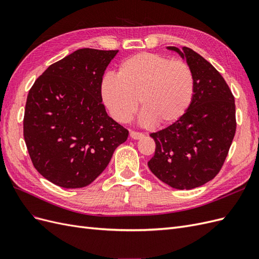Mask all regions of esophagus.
I'll return each instance as SVG.
<instances>
[{
  "instance_id": "esophagus-1",
  "label": "esophagus",
  "mask_w": 259,
  "mask_h": 259,
  "mask_svg": "<svg viewBox=\"0 0 259 259\" xmlns=\"http://www.w3.org/2000/svg\"><path fill=\"white\" fill-rule=\"evenodd\" d=\"M130 136H131V138H133V139H140V138H143L145 135L143 134V133H140V132L131 131V132H130Z\"/></svg>"
}]
</instances>
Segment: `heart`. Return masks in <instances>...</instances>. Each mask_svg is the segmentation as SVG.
Segmentation results:
<instances>
[{
  "label": "heart",
  "instance_id": "1",
  "mask_svg": "<svg viewBox=\"0 0 259 259\" xmlns=\"http://www.w3.org/2000/svg\"><path fill=\"white\" fill-rule=\"evenodd\" d=\"M194 92V74L186 61L153 53L126 58L117 76L108 74L101 83L105 104L119 123H127L136 114L140 100L144 123L173 124L190 108Z\"/></svg>",
  "mask_w": 259,
  "mask_h": 259
}]
</instances>
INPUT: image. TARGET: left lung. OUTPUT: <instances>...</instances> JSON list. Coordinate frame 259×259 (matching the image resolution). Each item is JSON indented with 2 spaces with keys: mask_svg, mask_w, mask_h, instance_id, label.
I'll use <instances>...</instances> for the list:
<instances>
[{
  "mask_svg": "<svg viewBox=\"0 0 259 259\" xmlns=\"http://www.w3.org/2000/svg\"><path fill=\"white\" fill-rule=\"evenodd\" d=\"M167 49L186 58L195 92L182 119L150 134L155 152L148 166L161 182L189 190L209 182L223 167L236 134V105L228 84L206 59L189 48Z\"/></svg>",
  "mask_w": 259,
  "mask_h": 259,
  "instance_id": "1",
  "label": "left lung"
}]
</instances>
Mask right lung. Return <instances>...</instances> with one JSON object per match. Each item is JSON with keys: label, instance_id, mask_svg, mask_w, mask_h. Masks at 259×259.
<instances>
[{"label": "right lung", "instance_id": "right-lung-1", "mask_svg": "<svg viewBox=\"0 0 259 259\" xmlns=\"http://www.w3.org/2000/svg\"><path fill=\"white\" fill-rule=\"evenodd\" d=\"M117 52L77 50L51 65L29 91L23 137L33 166L55 185L89 186L128 137L101 97L103 75Z\"/></svg>", "mask_w": 259, "mask_h": 259}]
</instances>
